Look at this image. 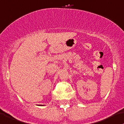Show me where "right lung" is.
I'll list each match as a JSON object with an SVG mask.
<instances>
[{
  "label": "right lung",
  "mask_w": 124,
  "mask_h": 124,
  "mask_svg": "<svg viewBox=\"0 0 124 124\" xmlns=\"http://www.w3.org/2000/svg\"><path fill=\"white\" fill-rule=\"evenodd\" d=\"M40 106H43V105H40Z\"/></svg>",
  "instance_id": "1"
}]
</instances>
